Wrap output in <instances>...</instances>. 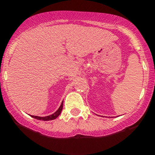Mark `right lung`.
<instances>
[{
  "label": "right lung",
  "mask_w": 155,
  "mask_h": 155,
  "mask_svg": "<svg viewBox=\"0 0 155 155\" xmlns=\"http://www.w3.org/2000/svg\"><path fill=\"white\" fill-rule=\"evenodd\" d=\"M63 102H62L60 108H58V110L56 111L55 113H53V115H48V116H45V117H40V116H34V115H31V117L36 118V119L43 120V121H50V120H53L55 119V118H57V117L60 115V113H61L62 112V109H63Z\"/></svg>",
  "instance_id": "right-lung-1"
}]
</instances>
